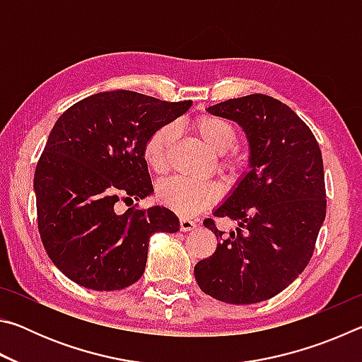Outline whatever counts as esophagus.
Listing matches in <instances>:
<instances>
[{
  "instance_id": "1",
  "label": "esophagus",
  "mask_w": 362,
  "mask_h": 362,
  "mask_svg": "<svg viewBox=\"0 0 362 362\" xmlns=\"http://www.w3.org/2000/svg\"><path fill=\"white\" fill-rule=\"evenodd\" d=\"M196 228V222L194 220H189L187 217H182L180 218V230L182 231H192Z\"/></svg>"
}]
</instances>
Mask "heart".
<instances>
[{
	"mask_svg": "<svg viewBox=\"0 0 362 362\" xmlns=\"http://www.w3.org/2000/svg\"><path fill=\"white\" fill-rule=\"evenodd\" d=\"M193 129L214 153H225L231 148L236 140V132L233 126L218 116H199L193 122ZM174 134L175 129L173 124L161 126L151 134L144 145L145 163L158 174H164L168 170V156ZM240 166V159L236 158H228L223 161V168L231 173L238 170ZM217 198L218 187L214 182L170 177L159 183L158 187V199L180 216H194L211 206Z\"/></svg>",
	"mask_w": 362,
	"mask_h": 362,
	"instance_id": "obj_1",
	"label": "heart"
}]
</instances>
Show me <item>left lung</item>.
Instances as JSON below:
<instances>
[{"label": "left lung", "instance_id": "obj_1", "mask_svg": "<svg viewBox=\"0 0 362 362\" xmlns=\"http://www.w3.org/2000/svg\"><path fill=\"white\" fill-rule=\"evenodd\" d=\"M235 121L246 134L247 170L214 216L236 220L223 235L214 220L217 249L194 265L207 296L233 305L278 296L303 272L326 218V187L320 145L296 112L269 95L250 94L206 108Z\"/></svg>", "mask_w": 362, "mask_h": 362}]
</instances>
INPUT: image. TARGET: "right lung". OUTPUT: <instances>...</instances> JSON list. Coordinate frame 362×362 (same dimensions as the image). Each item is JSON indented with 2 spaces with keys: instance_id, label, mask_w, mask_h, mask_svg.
I'll list each match as a JSON object with an SVG mask.
<instances>
[{
  "instance_id": "obj_1",
  "label": "right lung",
  "mask_w": 362,
  "mask_h": 362,
  "mask_svg": "<svg viewBox=\"0 0 362 362\" xmlns=\"http://www.w3.org/2000/svg\"><path fill=\"white\" fill-rule=\"evenodd\" d=\"M192 103L110 90L79 100L54 124L33 188L41 241L73 283L124 289L142 278L153 233L179 231L168 207L118 214L115 204L153 193L144 145Z\"/></svg>"
}]
</instances>
